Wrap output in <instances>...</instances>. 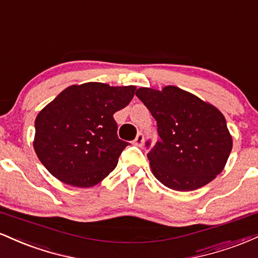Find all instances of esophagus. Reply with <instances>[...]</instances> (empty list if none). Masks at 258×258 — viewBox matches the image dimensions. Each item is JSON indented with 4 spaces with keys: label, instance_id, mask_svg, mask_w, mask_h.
<instances>
[{
    "label": "esophagus",
    "instance_id": "1",
    "mask_svg": "<svg viewBox=\"0 0 258 258\" xmlns=\"http://www.w3.org/2000/svg\"><path fill=\"white\" fill-rule=\"evenodd\" d=\"M143 143H144V135L142 132H139L137 135V137H136L135 141H133V144L137 147H142L143 146Z\"/></svg>",
    "mask_w": 258,
    "mask_h": 258
}]
</instances>
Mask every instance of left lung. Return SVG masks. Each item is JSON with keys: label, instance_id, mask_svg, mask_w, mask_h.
I'll return each mask as SVG.
<instances>
[{"label": "left lung", "instance_id": "obj_1", "mask_svg": "<svg viewBox=\"0 0 258 258\" xmlns=\"http://www.w3.org/2000/svg\"><path fill=\"white\" fill-rule=\"evenodd\" d=\"M136 96L158 123L160 141L148 153L156 179L173 190L189 191L223 171L233 139L216 106L176 86L141 87Z\"/></svg>", "mask_w": 258, "mask_h": 258}]
</instances>
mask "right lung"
<instances>
[{
  "label": "right lung",
  "mask_w": 258,
  "mask_h": 258,
  "mask_svg": "<svg viewBox=\"0 0 258 258\" xmlns=\"http://www.w3.org/2000/svg\"><path fill=\"white\" fill-rule=\"evenodd\" d=\"M136 86L86 82L65 88L38 112L34 149L48 172L79 188L98 184L128 146L112 115L128 105Z\"/></svg>",
  "instance_id": "right-lung-1"
}]
</instances>
